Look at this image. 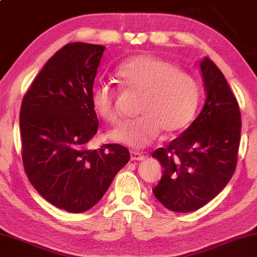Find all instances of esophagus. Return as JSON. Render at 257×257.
Instances as JSON below:
<instances>
[{"label": "esophagus", "instance_id": "esophagus-1", "mask_svg": "<svg viewBox=\"0 0 257 257\" xmlns=\"http://www.w3.org/2000/svg\"><path fill=\"white\" fill-rule=\"evenodd\" d=\"M130 159L134 160V162H139V160H144L145 159V156L143 155V153L141 152H136V151H133L130 152Z\"/></svg>", "mask_w": 257, "mask_h": 257}]
</instances>
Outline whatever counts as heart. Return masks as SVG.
I'll return each instance as SVG.
<instances>
[{
    "instance_id": "1",
    "label": "heart",
    "mask_w": 257,
    "mask_h": 257,
    "mask_svg": "<svg viewBox=\"0 0 257 257\" xmlns=\"http://www.w3.org/2000/svg\"><path fill=\"white\" fill-rule=\"evenodd\" d=\"M116 77L125 89L143 92L139 101L141 115L109 133L113 141L134 149L152 143L160 133L174 135L188 127L196 112L200 86L194 76L163 57L142 54L121 63ZM95 114L108 123L120 120L117 92L109 83L97 82L91 90Z\"/></svg>"
}]
</instances>
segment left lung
Masks as SVG:
<instances>
[{
  "label": "left lung",
  "instance_id": "8db88e82",
  "mask_svg": "<svg viewBox=\"0 0 257 257\" xmlns=\"http://www.w3.org/2000/svg\"><path fill=\"white\" fill-rule=\"evenodd\" d=\"M206 99L185 132L152 157L163 177L152 189L171 211L191 212L225 188L238 162L241 113L226 78L208 57L200 63Z\"/></svg>",
  "mask_w": 257,
  "mask_h": 257
}]
</instances>
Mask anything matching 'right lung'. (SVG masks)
Wrapping results in <instances>:
<instances>
[{"label": "right lung", "mask_w": 257, "mask_h": 257, "mask_svg": "<svg viewBox=\"0 0 257 257\" xmlns=\"http://www.w3.org/2000/svg\"><path fill=\"white\" fill-rule=\"evenodd\" d=\"M104 51L85 43L57 51L25 93L19 114L30 182L46 201L72 213L97 204L130 159L120 144L86 149L99 125L91 90Z\"/></svg>", "instance_id": "right-lung-1"}]
</instances>
